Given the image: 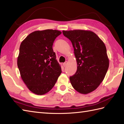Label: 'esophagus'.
Listing matches in <instances>:
<instances>
[{"label": "esophagus", "instance_id": "obj_1", "mask_svg": "<svg viewBox=\"0 0 124 124\" xmlns=\"http://www.w3.org/2000/svg\"><path fill=\"white\" fill-rule=\"evenodd\" d=\"M67 64H68V62L66 61V62H65L64 63H63V66L65 67L67 66Z\"/></svg>", "mask_w": 124, "mask_h": 124}]
</instances>
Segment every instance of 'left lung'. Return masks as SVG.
I'll use <instances>...</instances> for the list:
<instances>
[{
	"mask_svg": "<svg viewBox=\"0 0 124 124\" xmlns=\"http://www.w3.org/2000/svg\"><path fill=\"white\" fill-rule=\"evenodd\" d=\"M71 41L77 63V70L69 79L79 93L88 94L95 90L104 79L109 61L103 42L91 31H63Z\"/></svg>",
	"mask_w": 124,
	"mask_h": 124,
	"instance_id": "1",
	"label": "left lung"
}]
</instances>
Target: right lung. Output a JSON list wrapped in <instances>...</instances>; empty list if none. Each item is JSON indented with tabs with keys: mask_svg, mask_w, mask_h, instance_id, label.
Here are the masks:
<instances>
[{
	"mask_svg": "<svg viewBox=\"0 0 124 124\" xmlns=\"http://www.w3.org/2000/svg\"><path fill=\"white\" fill-rule=\"evenodd\" d=\"M56 30L36 31L20 45L17 67L28 88L37 95L47 93L62 72L53 49L55 39L61 34Z\"/></svg>",
	"mask_w": 124,
	"mask_h": 124,
	"instance_id": "1",
	"label": "right lung"
}]
</instances>
